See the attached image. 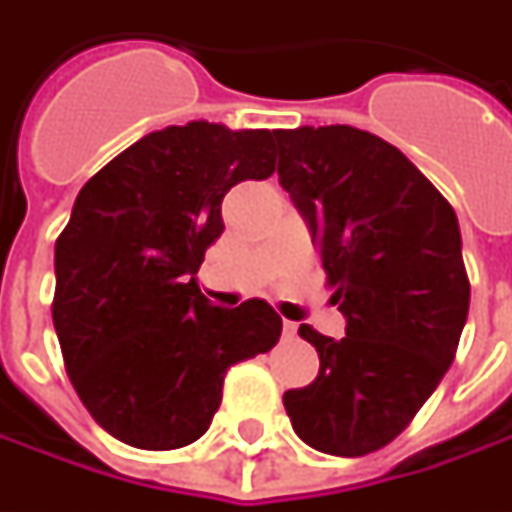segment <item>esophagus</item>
<instances>
[{
  "instance_id": "obj_1",
  "label": "esophagus",
  "mask_w": 512,
  "mask_h": 512,
  "mask_svg": "<svg viewBox=\"0 0 512 512\" xmlns=\"http://www.w3.org/2000/svg\"><path fill=\"white\" fill-rule=\"evenodd\" d=\"M296 330H299V325H296V322H285V336H287V339H293V336H296Z\"/></svg>"
}]
</instances>
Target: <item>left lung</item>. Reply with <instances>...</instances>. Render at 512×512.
Listing matches in <instances>:
<instances>
[{"label": "left lung", "instance_id": "left-lung-1", "mask_svg": "<svg viewBox=\"0 0 512 512\" xmlns=\"http://www.w3.org/2000/svg\"><path fill=\"white\" fill-rule=\"evenodd\" d=\"M279 182L302 210L347 319L330 339L299 336L319 376L285 393L299 439L330 456L390 444L456 359L470 307L450 202L402 150L350 125L273 130Z\"/></svg>", "mask_w": 512, "mask_h": 512}]
</instances>
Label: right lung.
<instances>
[{"label": "right lung", "instance_id": "right-lung-1", "mask_svg": "<svg viewBox=\"0 0 512 512\" xmlns=\"http://www.w3.org/2000/svg\"><path fill=\"white\" fill-rule=\"evenodd\" d=\"M273 170L270 130L190 122L148 133L79 190L56 239L53 327L73 390L113 439L196 442L227 370L279 342L267 302L213 307L196 282L227 190Z\"/></svg>", "mask_w": 512, "mask_h": 512}]
</instances>
